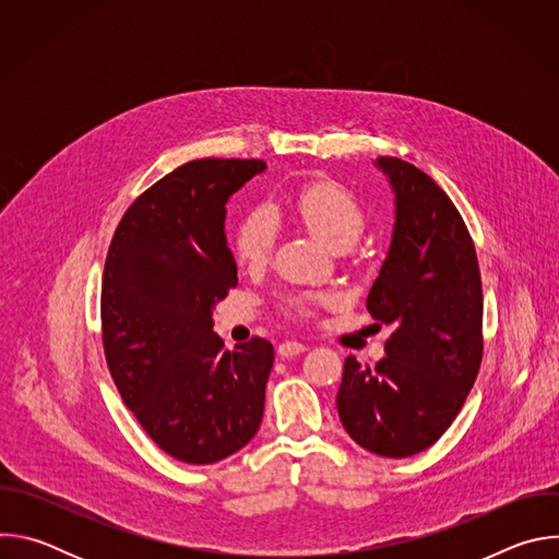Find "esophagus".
I'll return each mask as SVG.
<instances>
[{
  "instance_id": "1",
  "label": "esophagus",
  "mask_w": 559,
  "mask_h": 559,
  "mask_svg": "<svg viewBox=\"0 0 559 559\" xmlns=\"http://www.w3.org/2000/svg\"><path fill=\"white\" fill-rule=\"evenodd\" d=\"M302 352H307V345L296 343V341H285V343L278 345V356H283V358L298 356V354H302Z\"/></svg>"
}]
</instances>
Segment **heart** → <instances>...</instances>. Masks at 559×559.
Returning <instances> with one entry per match:
<instances>
[{"label": "heart", "instance_id": "b5f03b06", "mask_svg": "<svg viewBox=\"0 0 559 559\" xmlns=\"http://www.w3.org/2000/svg\"><path fill=\"white\" fill-rule=\"evenodd\" d=\"M287 210L307 227L318 241L332 252L352 250L365 231V207L352 190L332 179H318L300 186L289 199ZM276 243V218L267 207L248 212L234 229L231 252L236 263L246 270L263 267ZM328 294H298L289 298V309L298 316L311 313L316 307L332 305Z\"/></svg>", "mask_w": 559, "mask_h": 559}]
</instances>
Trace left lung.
I'll use <instances>...</instances> for the list:
<instances>
[{
	"label": "left lung",
	"mask_w": 559,
	"mask_h": 559,
	"mask_svg": "<svg viewBox=\"0 0 559 559\" xmlns=\"http://www.w3.org/2000/svg\"><path fill=\"white\" fill-rule=\"evenodd\" d=\"M393 190L395 218L367 309L391 325L386 356H349L336 407L362 449L409 457L451 427L483 360V283L471 234L444 190L403 158L373 164Z\"/></svg>",
	"instance_id": "left-lung-1"
}]
</instances>
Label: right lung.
<instances>
[{
    "label": "right lung",
    "instance_id": "obj_1",
    "mask_svg": "<svg viewBox=\"0 0 559 559\" xmlns=\"http://www.w3.org/2000/svg\"><path fill=\"white\" fill-rule=\"evenodd\" d=\"M265 170L257 158H201L177 168L128 207L108 250V369L145 433L188 464L243 449L263 420L274 347L252 338L223 349L212 309L238 283L225 203Z\"/></svg>",
    "mask_w": 559,
    "mask_h": 559
}]
</instances>
